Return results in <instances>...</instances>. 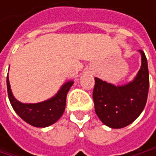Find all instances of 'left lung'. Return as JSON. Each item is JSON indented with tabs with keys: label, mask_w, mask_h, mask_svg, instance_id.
Here are the masks:
<instances>
[{
	"label": "left lung",
	"mask_w": 156,
	"mask_h": 156,
	"mask_svg": "<svg viewBox=\"0 0 156 156\" xmlns=\"http://www.w3.org/2000/svg\"><path fill=\"white\" fill-rule=\"evenodd\" d=\"M141 54V68L135 78L127 84L115 86L95 78L93 100L95 111L101 122L108 127L118 129L133 123L145 107L149 72L144 52Z\"/></svg>",
	"instance_id": "1"
}]
</instances>
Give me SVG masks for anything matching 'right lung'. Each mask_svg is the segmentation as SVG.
Here are the masks:
<instances>
[{
	"label": "right lung",
	"mask_w": 156,
	"mask_h": 156,
	"mask_svg": "<svg viewBox=\"0 0 156 156\" xmlns=\"http://www.w3.org/2000/svg\"><path fill=\"white\" fill-rule=\"evenodd\" d=\"M74 81H68L59 88L52 98L39 103H21L17 100L11 89L9 77L7 76L8 96L12 108L26 123L35 127H47L56 123L63 115L66 108V98Z\"/></svg>",
	"instance_id": "right-lung-1"
}]
</instances>
